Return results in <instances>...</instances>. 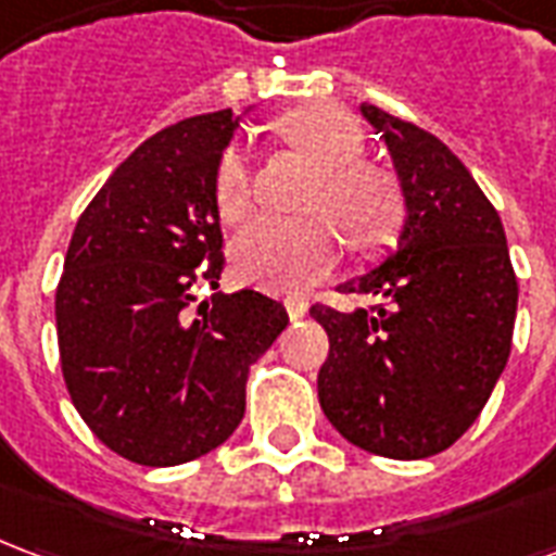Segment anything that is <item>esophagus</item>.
Here are the masks:
<instances>
[{"instance_id": "34e87169", "label": "esophagus", "mask_w": 556, "mask_h": 556, "mask_svg": "<svg viewBox=\"0 0 556 556\" xmlns=\"http://www.w3.org/2000/svg\"><path fill=\"white\" fill-rule=\"evenodd\" d=\"M286 313H289L291 321H301L303 315L309 313V303L303 301V298H289L286 301Z\"/></svg>"}]
</instances>
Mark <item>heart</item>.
<instances>
[{
	"label": "heart",
	"mask_w": 556,
	"mask_h": 556,
	"mask_svg": "<svg viewBox=\"0 0 556 556\" xmlns=\"http://www.w3.org/2000/svg\"><path fill=\"white\" fill-rule=\"evenodd\" d=\"M277 137L315 163L306 217H258L231 243L243 282L267 291H301L333 270L339 235L351 253L375 255L396 241L405 193L390 169L363 160L361 125L330 103H306L279 118ZM214 205L223 223H241L253 207V166L241 148H226L214 172Z\"/></svg>",
	"instance_id": "b5f03b06"
}]
</instances>
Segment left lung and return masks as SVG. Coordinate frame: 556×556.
<instances>
[{"label": "left lung", "mask_w": 556, "mask_h": 556, "mask_svg": "<svg viewBox=\"0 0 556 556\" xmlns=\"http://www.w3.org/2000/svg\"><path fill=\"white\" fill-rule=\"evenodd\" d=\"M361 113L387 142L408 217L381 265L339 286L378 306L309 309L330 339L318 402L345 441L410 462L453 446L485 408L513 349L518 282L465 163L422 127L372 103Z\"/></svg>", "instance_id": "1"}]
</instances>
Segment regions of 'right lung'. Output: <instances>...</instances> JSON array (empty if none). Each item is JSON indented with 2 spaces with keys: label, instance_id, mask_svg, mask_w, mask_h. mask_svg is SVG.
Segmentation results:
<instances>
[{
  "label": "right lung",
  "instance_id": "1",
  "mask_svg": "<svg viewBox=\"0 0 556 556\" xmlns=\"http://www.w3.org/2000/svg\"><path fill=\"white\" fill-rule=\"evenodd\" d=\"M238 122L219 110L146 139L67 247L55 289L67 393L98 441L137 465L217 450L243 419L250 363L289 325L286 306L253 289L193 309L195 279L217 289L226 265L214 172Z\"/></svg>",
  "mask_w": 556,
  "mask_h": 556
}]
</instances>
